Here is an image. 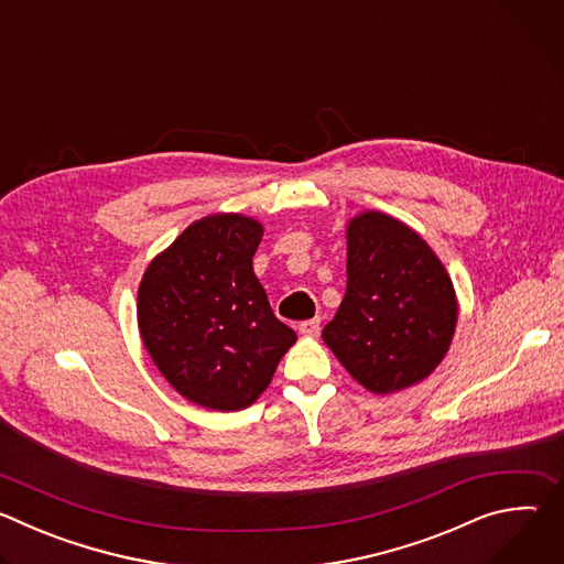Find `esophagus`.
<instances>
[{
	"label": "esophagus",
	"mask_w": 564,
	"mask_h": 564,
	"mask_svg": "<svg viewBox=\"0 0 564 564\" xmlns=\"http://www.w3.org/2000/svg\"><path fill=\"white\" fill-rule=\"evenodd\" d=\"M299 333L305 335V337H316V335L321 333V318L314 316V318L301 321V324H299Z\"/></svg>",
	"instance_id": "obj_1"
}]
</instances>
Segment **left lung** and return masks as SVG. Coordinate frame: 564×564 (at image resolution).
Listing matches in <instances>:
<instances>
[{
    "mask_svg": "<svg viewBox=\"0 0 564 564\" xmlns=\"http://www.w3.org/2000/svg\"><path fill=\"white\" fill-rule=\"evenodd\" d=\"M457 324L453 283L409 225L366 212L348 225V285L324 341L370 392L426 379Z\"/></svg>",
    "mask_w": 564,
    "mask_h": 564,
    "instance_id": "8db88e82",
    "label": "left lung"
}]
</instances>
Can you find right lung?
Listing matches in <instances>:
<instances>
[{"instance_id": "add662e5", "label": "right lung", "mask_w": 564, "mask_h": 564, "mask_svg": "<svg viewBox=\"0 0 564 564\" xmlns=\"http://www.w3.org/2000/svg\"><path fill=\"white\" fill-rule=\"evenodd\" d=\"M261 236L263 227L240 214L200 218L153 259L138 290L153 364L209 411L248 409L296 341L254 274Z\"/></svg>"}]
</instances>
